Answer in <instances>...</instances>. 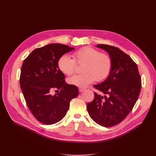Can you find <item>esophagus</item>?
I'll return each instance as SVG.
<instances>
[{
  "mask_svg": "<svg viewBox=\"0 0 156 156\" xmlns=\"http://www.w3.org/2000/svg\"><path fill=\"white\" fill-rule=\"evenodd\" d=\"M84 90H85V89H84V88H79V92H83L84 91Z\"/></svg>",
  "mask_w": 156,
  "mask_h": 156,
  "instance_id": "34e87169",
  "label": "esophagus"
}]
</instances>
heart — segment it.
<instances>
[{
  "label": "heart",
  "mask_w": 156,
  "mask_h": 156,
  "mask_svg": "<svg viewBox=\"0 0 156 156\" xmlns=\"http://www.w3.org/2000/svg\"><path fill=\"white\" fill-rule=\"evenodd\" d=\"M71 58L68 55H63L58 60V68L63 73L71 75L75 73L77 64H83L81 75H74L68 79L70 84L84 88L95 80L100 82L109 75L111 68V60L109 56L101 53L90 47H85L75 51Z\"/></svg>",
  "instance_id": "heart-1"
}]
</instances>
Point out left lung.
I'll use <instances>...</instances> for the list:
<instances>
[{
	"label": "left lung",
	"mask_w": 156,
	"mask_h": 156,
	"mask_svg": "<svg viewBox=\"0 0 156 156\" xmlns=\"http://www.w3.org/2000/svg\"><path fill=\"white\" fill-rule=\"evenodd\" d=\"M105 50L111 60V69L107 79L94 88L104 94L94 92V99L88 103L91 119L103 127L120 124L133 109L141 89V77L137 65L130 56L116 47L98 44Z\"/></svg>",
	"instance_id": "1"
}]
</instances>
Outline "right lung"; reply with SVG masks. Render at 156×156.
<instances>
[{
  "instance_id": "obj_1",
  "label": "right lung",
  "mask_w": 156,
  "mask_h": 156,
  "mask_svg": "<svg viewBox=\"0 0 156 156\" xmlns=\"http://www.w3.org/2000/svg\"><path fill=\"white\" fill-rule=\"evenodd\" d=\"M75 48L51 44L33 51L23 61L20 87L32 115L41 123L54 124L62 120L69 103L79 94L76 86L66 83L58 60ZM55 90V94H52Z\"/></svg>"
}]
</instances>
